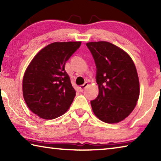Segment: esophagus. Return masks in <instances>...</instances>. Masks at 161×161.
I'll list each match as a JSON object with an SVG mask.
<instances>
[{
    "mask_svg": "<svg viewBox=\"0 0 161 161\" xmlns=\"http://www.w3.org/2000/svg\"><path fill=\"white\" fill-rule=\"evenodd\" d=\"M87 86H88V83H87V82H85V83H84V84H82V85H81V86H80V90L81 92L84 91V89H85Z\"/></svg>",
    "mask_w": 161,
    "mask_h": 161,
    "instance_id": "34e87169",
    "label": "esophagus"
}]
</instances>
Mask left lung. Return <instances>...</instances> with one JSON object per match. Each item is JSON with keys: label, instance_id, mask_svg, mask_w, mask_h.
Here are the masks:
<instances>
[{"label": "left lung", "instance_id": "1", "mask_svg": "<svg viewBox=\"0 0 161 161\" xmlns=\"http://www.w3.org/2000/svg\"><path fill=\"white\" fill-rule=\"evenodd\" d=\"M97 66L99 95L91 101L98 119L105 123L123 121L134 109L140 85L134 62L116 45L106 41L86 43Z\"/></svg>", "mask_w": 161, "mask_h": 161}]
</instances>
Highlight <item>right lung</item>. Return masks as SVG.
<instances>
[{"mask_svg":"<svg viewBox=\"0 0 161 161\" xmlns=\"http://www.w3.org/2000/svg\"><path fill=\"white\" fill-rule=\"evenodd\" d=\"M81 43H51L38 52L27 67L23 79V98L32 112L40 118H58L72 104L76 92L64 67Z\"/></svg>","mask_w":161,"mask_h":161,"instance_id":"obj_1","label":"right lung"}]
</instances>
